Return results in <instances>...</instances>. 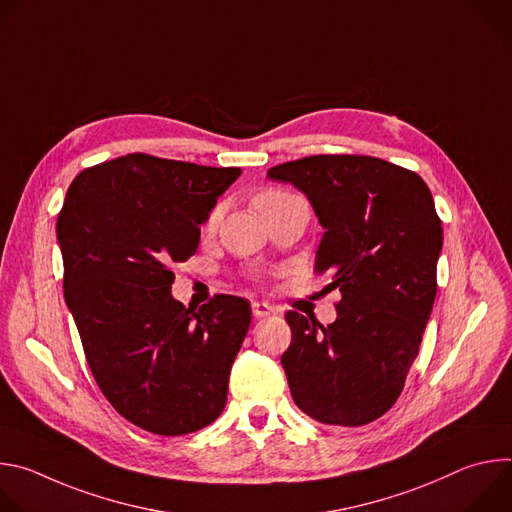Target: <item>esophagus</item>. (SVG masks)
<instances>
[{
    "label": "esophagus",
    "instance_id": "obj_1",
    "mask_svg": "<svg viewBox=\"0 0 512 512\" xmlns=\"http://www.w3.org/2000/svg\"><path fill=\"white\" fill-rule=\"evenodd\" d=\"M253 314H255V318H267V316L275 314V308L265 302H253Z\"/></svg>",
    "mask_w": 512,
    "mask_h": 512
}]
</instances>
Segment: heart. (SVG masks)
<instances>
[{
	"mask_svg": "<svg viewBox=\"0 0 512 512\" xmlns=\"http://www.w3.org/2000/svg\"><path fill=\"white\" fill-rule=\"evenodd\" d=\"M287 196H291V192H285V190H275V188H271V190H265V192H261L259 196H257V208L259 206H263V204H269V202H277V200H283V198H287ZM221 216H223V204H216L210 212H208V216H206V223H204V227L206 229H214L216 225H218V221H221Z\"/></svg>",
	"mask_w": 512,
	"mask_h": 512,
	"instance_id": "obj_1",
	"label": "heart"
}]
</instances>
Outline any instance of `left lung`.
I'll list each match as a JSON object with an SVG mask.
<instances>
[{
  "instance_id": "obj_1",
  "label": "left lung",
  "mask_w": 512,
  "mask_h": 512,
  "mask_svg": "<svg viewBox=\"0 0 512 512\" xmlns=\"http://www.w3.org/2000/svg\"><path fill=\"white\" fill-rule=\"evenodd\" d=\"M267 176L312 202L324 227L314 271L342 294L328 326L285 314L291 397L326 425L371 423L401 395L433 308L444 229L431 192L415 172L373 156H310Z\"/></svg>"
}]
</instances>
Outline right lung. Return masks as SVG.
Returning <instances> with one entry per match:
<instances>
[{"label":"right lung","instance_id":"1","mask_svg":"<svg viewBox=\"0 0 512 512\" xmlns=\"http://www.w3.org/2000/svg\"><path fill=\"white\" fill-rule=\"evenodd\" d=\"M239 174L129 154L68 186L56 221L64 300L101 393L145 431L192 433L225 409L251 304L216 294L192 310L170 289Z\"/></svg>","mask_w":512,"mask_h":512}]
</instances>
